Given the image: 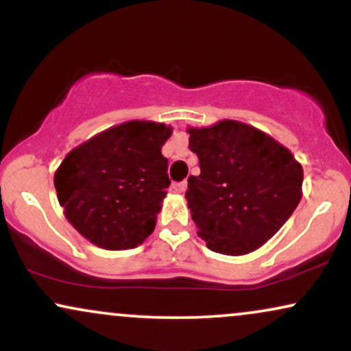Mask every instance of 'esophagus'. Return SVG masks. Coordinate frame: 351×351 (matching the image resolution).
I'll use <instances>...</instances> for the list:
<instances>
[{"mask_svg":"<svg viewBox=\"0 0 351 351\" xmlns=\"http://www.w3.org/2000/svg\"><path fill=\"white\" fill-rule=\"evenodd\" d=\"M173 188H175L176 193H184V191L188 189V181H181V183H176L175 186H173Z\"/></svg>","mask_w":351,"mask_h":351,"instance_id":"obj_1","label":"esophagus"}]
</instances>
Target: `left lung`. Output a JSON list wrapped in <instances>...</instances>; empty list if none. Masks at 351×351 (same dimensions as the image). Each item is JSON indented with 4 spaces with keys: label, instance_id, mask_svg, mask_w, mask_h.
<instances>
[{
    "label": "left lung",
    "instance_id": "8db88e82",
    "mask_svg": "<svg viewBox=\"0 0 351 351\" xmlns=\"http://www.w3.org/2000/svg\"><path fill=\"white\" fill-rule=\"evenodd\" d=\"M188 132L201 168L186 191L197 234L220 254L256 251L300 204L303 168L290 150L250 124L223 119Z\"/></svg>",
    "mask_w": 351,
    "mask_h": 351
}]
</instances>
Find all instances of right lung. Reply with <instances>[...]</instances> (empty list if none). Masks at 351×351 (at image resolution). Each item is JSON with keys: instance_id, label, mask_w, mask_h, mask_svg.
<instances>
[{"instance_id": "add662e5", "label": "right lung", "mask_w": 351, "mask_h": 351, "mask_svg": "<svg viewBox=\"0 0 351 351\" xmlns=\"http://www.w3.org/2000/svg\"><path fill=\"white\" fill-rule=\"evenodd\" d=\"M171 128L128 121L73 149L55 173L58 201L84 238L104 250H131L154 232L170 186L162 145Z\"/></svg>"}]
</instances>
